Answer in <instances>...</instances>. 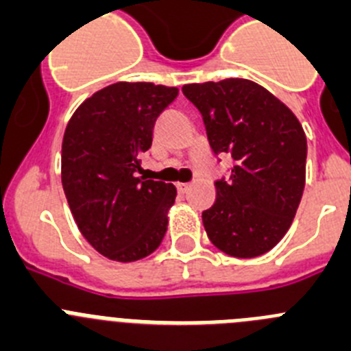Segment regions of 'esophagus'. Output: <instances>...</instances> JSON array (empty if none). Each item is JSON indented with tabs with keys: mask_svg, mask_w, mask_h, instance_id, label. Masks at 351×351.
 Here are the masks:
<instances>
[{
	"mask_svg": "<svg viewBox=\"0 0 351 351\" xmlns=\"http://www.w3.org/2000/svg\"><path fill=\"white\" fill-rule=\"evenodd\" d=\"M189 187H191L189 183H176V189H178L180 194H183V192H187Z\"/></svg>",
	"mask_w": 351,
	"mask_h": 351,
	"instance_id": "1",
	"label": "esophagus"
}]
</instances>
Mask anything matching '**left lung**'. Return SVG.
<instances>
[{
    "mask_svg": "<svg viewBox=\"0 0 351 351\" xmlns=\"http://www.w3.org/2000/svg\"><path fill=\"white\" fill-rule=\"evenodd\" d=\"M183 94L203 115L210 147L234 160L215 182L203 211L208 238L230 257L264 255L292 226L306 183V134L298 117L262 85L245 78L189 84Z\"/></svg>",
    "mask_w": 351,
    "mask_h": 351,
    "instance_id": "8db88e82",
    "label": "left lung"
}]
</instances>
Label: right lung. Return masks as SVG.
Masks as SVG:
<instances>
[{"label":"right lung","mask_w":351,"mask_h":351,"mask_svg":"<svg viewBox=\"0 0 351 351\" xmlns=\"http://www.w3.org/2000/svg\"><path fill=\"white\" fill-rule=\"evenodd\" d=\"M176 96V87L117 82L87 97L66 125L61 180L69 210L82 236L110 261L148 257L168 230L175 185L138 171L157 117Z\"/></svg>","instance_id":"obj_1"}]
</instances>
